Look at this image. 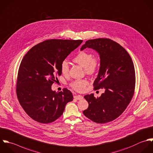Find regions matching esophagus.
I'll return each instance as SVG.
<instances>
[{
  "mask_svg": "<svg viewBox=\"0 0 153 153\" xmlns=\"http://www.w3.org/2000/svg\"><path fill=\"white\" fill-rule=\"evenodd\" d=\"M74 98L75 99L78 100H81V99H83V97H82V96H81V95H75V96H74Z\"/></svg>",
  "mask_w": 153,
  "mask_h": 153,
  "instance_id": "esophagus-1",
  "label": "esophagus"
}]
</instances>
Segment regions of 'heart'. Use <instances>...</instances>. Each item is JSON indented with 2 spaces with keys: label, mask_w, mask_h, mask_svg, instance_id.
<instances>
[{
  "label": "heart",
  "mask_w": 153,
  "mask_h": 153,
  "mask_svg": "<svg viewBox=\"0 0 153 153\" xmlns=\"http://www.w3.org/2000/svg\"><path fill=\"white\" fill-rule=\"evenodd\" d=\"M75 63H78L82 67L84 68V70L87 74L93 75L98 69L99 67V59L94 57L91 52L81 51L73 59ZM60 71L63 75H66L69 72V65L67 60H64L60 65ZM88 82L85 79H78L74 81L71 86L73 89L78 92H83L88 85Z\"/></svg>",
  "instance_id": "obj_1"
}]
</instances>
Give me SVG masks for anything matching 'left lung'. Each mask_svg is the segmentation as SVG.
<instances>
[{
  "instance_id": "obj_1",
  "label": "left lung",
  "mask_w": 153,
  "mask_h": 153,
  "mask_svg": "<svg viewBox=\"0 0 153 153\" xmlns=\"http://www.w3.org/2000/svg\"><path fill=\"white\" fill-rule=\"evenodd\" d=\"M87 48L97 51L100 58L94 90L104 88L105 91L97 98L93 94L85 96L88 107L83 113L96 123L110 122L125 111L132 99L135 87L134 65L127 51L109 39L88 40L81 51Z\"/></svg>"
}]
</instances>
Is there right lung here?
Segmentation results:
<instances>
[{"instance_id": "1", "label": "right lung", "mask_w": 153, "mask_h": 153, "mask_svg": "<svg viewBox=\"0 0 153 153\" xmlns=\"http://www.w3.org/2000/svg\"><path fill=\"white\" fill-rule=\"evenodd\" d=\"M82 42L47 40L33 47L23 57L16 91L21 105L33 120L42 123L53 122L63 114L66 104L73 100V95L67 88L56 93L51 87L62 74V61Z\"/></svg>"}]
</instances>
